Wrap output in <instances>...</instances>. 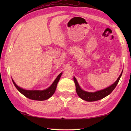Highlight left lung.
Masks as SVG:
<instances>
[{
    "label": "left lung",
    "instance_id": "obj_1",
    "mask_svg": "<svg viewBox=\"0 0 131 131\" xmlns=\"http://www.w3.org/2000/svg\"><path fill=\"white\" fill-rule=\"evenodd\" d=\"M122 73H123V71H122V73L120 75H119L118 79L116 80V82L114 83L113 84L110 85V87L104 89V90L97 91L96 92H88L82 90L79 87V84L78 83L76 78L74 77V82L75 83V84L76 91L78 95L80 98H81L82 99L85 100V101L90 102L97 101V100H100L103 98H104V97L108 96V94L112 93L113 91L114 90L116 85L118 84V83L119 81V79H120L122 76Z\"/></svg>",
    "mask_w": 131,
    "mask_h": 131
}]
</instances>
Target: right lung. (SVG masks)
<instances>
[{
  "label": "right lung",
  "instance_id": "obj_1",
  "mask_svg": "<svg viewBox=\"0 0 131 131\" xmlns=\"http://www.w3.org/2000/svg\"><path fill=\"white\" fill-rule=\"evenodd\" d=\"M61 75H62V73L58 75L56 79L54 80L53 83L49 88L43 91H29L24 90V89L17 85L13 79L12 82L19 92L26 97L27 98L34 100H38V101H43V100L48 99L54 94L57 87V83L59 81Z\"/></svg>",
  "mask_w": 131,
  "mask_h": 131
}]
</instances>
